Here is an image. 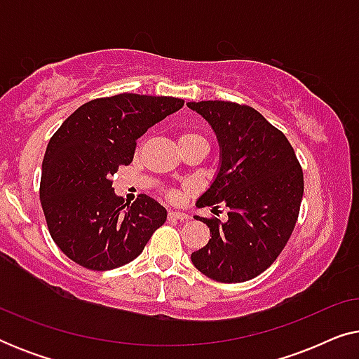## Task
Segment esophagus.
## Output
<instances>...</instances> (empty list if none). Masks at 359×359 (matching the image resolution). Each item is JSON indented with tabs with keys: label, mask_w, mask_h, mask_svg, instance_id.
<instances>
[{
	"label": "esophagus",
	"mask_w": 359,
	"mask_h": 359,
	"mask_svg": "<svg viewBox=\"0 0 359 359\" xmlns=\"http://www.w3.org/2000/svg\"><path fill=\"white\" fill-rule=\"evenodd\" d=\"M168 217L175 219V220H186V219H189V215L184 212H180V210H170Z\"/></svg>",
	"instance_id": "34e87169"
}]
</instances>
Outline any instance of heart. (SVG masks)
Here are the masks:
<instances>
[{
	"instance_id": "b5f03b06",
	"label": "heart",
	"mask_w": 359,
	"mask_h": 359,
	"mask_svg": "<svg viewBox=\"0 0 359 359\" xmlns=\"http://www.w3.org/2000/svg\"><path fill=\"white\" fill-rule=\"evenodd\" d=\"M189 140H204L205 139L201 134H196V132H184L183 135L180 137V142H189Z\"/></svg>"
}]
</instances>
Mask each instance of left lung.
<instances>
[{
    "instance_id": "left-lung-1",
    "label": "left lung",
    "mask_w": 359,
    "mask_h": 359,
    "mask_svg": "<svg viewBox=\"0 0 359 359\" xmlns=\"http://www.w3.org/2000/svg\"><path fill=\"white\" fill-rule=\"evenodd\" d=\"M204 117L219 142V168L196 201L224 203L227 220L204 219L205 247L191 253L201 273L219 283H243L271 266L296 225L304 176L286 135L250 106L229 101L186 102Z\"/></svg>"
}]
</instances>
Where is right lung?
Wrapping results in <instances>:
<instances>
[{
    "instance_id": "add662e5",
    "label": "right lung",
    "mask_w": 359,
    "mask_h": 359,
    "mask_svg": "<svg viewBox=\"0 0 359 359\" xmlns=\"http://www.w3.org/2000/svg\"><path fill=\"white\" fill-rule=\"evenodd\" d=\"M171 96L116 95L78 107L48 142L41 203L53 242L73 262L107 271L130 263L166 220V209L142 194L124 203L111 178L134 158L135 142L183 107Z\"/></svg>"
}]
</instances>
